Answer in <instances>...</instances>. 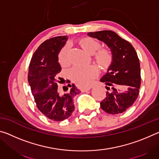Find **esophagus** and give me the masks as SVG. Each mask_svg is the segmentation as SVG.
Wrapping results in <instances>:
<instances>
[{"label":"esophagus","instance_id":"1","mask_svg":"<svg viewBox=\"0 0 159 159\" xmlns=\"http://www.w3.org/2000/svg\"><path fill=\"white\" fill-rule=\"evenodd\" d=\"M91 88H92V86H91V85H90V86H87V87L82 88H81V91H82V92H86V91L90 90Z\"/></svg>","mask_w":159,"mask_h":159}]
</instances>
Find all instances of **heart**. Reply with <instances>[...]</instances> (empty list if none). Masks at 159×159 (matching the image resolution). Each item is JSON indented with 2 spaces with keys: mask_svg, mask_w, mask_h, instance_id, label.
<instances>
[{
  "mask_svg": "<svg viewBox=\"0 0 159 159\" xmlns=\"http://www.w3.org/2000/svg\"><path fill=\"white\" fill-rule=\"evenodd\" d=\"M78 43L86 52L93 55V60L102 69H107L111 65L113 55L111 51L105 48H99L100 43L96 39L90 37H83L79 39ZM58 61L61 66L69 64V52L67 47H64L58 54ZM98 75V69L95 66H75L69 71V76L79 86L89 84L92 79Z\"/></svg>",
  "mask_w": 159,
  "mask_h": 159,
  "instance_id": "heart-1",
  "label": "heart"
}]
</instances>
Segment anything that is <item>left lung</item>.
<instances>
[{
  "label": "left lung",
  "mask_w": 159,
  "mask_h": 159,
  "mask_svg": "<svg viewBox=\"0 0 159 159\" xmlns=\"http://www.w3.org/2000/svg\"><path fill=\"white\" fill-rule=\"evenodd\" d=\"M88 35L104 42L111 50L113 60L100 79L106 84V97L100 102L102 110L109 114H121L138 98L141 84L140 64L130 43L112 31L90 32Z\"/></svg>",
  "instance_id": "1"
}]
</instances>
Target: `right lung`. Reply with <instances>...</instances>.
<instances>
[{"label": "right lung", "mask_w": 159, "mask_h": 159, "mask_svg": "<svg viewBox=\"0 0 159 159\" xmlns=\"http://www.w3.org/2000/svg\"><path fill=\"white\" fill-rule=\"evenodd\" d=\"M67 39L66 36H61L44 41L34 53L29 67L28 81L37 108L54 121H61L71 115L74 97L80 93L74 84H68L71 87L68 93L58 90L57 75L61 71L58 54Z\"/></svg>", "instance_id": "1"}]
</instances>
